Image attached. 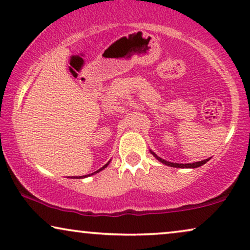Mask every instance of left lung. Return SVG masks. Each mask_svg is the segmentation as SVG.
Instances as JSON below:
<instances>
[{
    "label": "left lung",
    "instance_id": "left-lung-1",
    "mask_svg": "<svg viewBox=\"0 0 250 250\" xmlns=\"http://www.w3.org/2000/svg\"><path fill=\"white\" fill-rule=\"evenodd\" d=\"M151 153L156 157L157 159L159 160V162H162L163 164H165V165L170 166V167H180V168H196V167H199V166L204 165V164H206L208 162V159H205V160H201V162H197V163H193V164H174V163L166 162V160L159 158V157L157 156V155H155V153H153L152 151H151Z\"/></svg>",
    "mask_w": 250,
    "mask_h": 250
}]
</instances>
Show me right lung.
Wrapping results in <instances>:
<instances>
[{"label": "right lung", "instance_id": "add662e5", "mask_svg": "<svg viewBox=\"0 0 250 250\" xmlns=\"http://www.w3.org/2000/svg\"><path fill=\"white\" fill-rule=\"evenodd\" d=\"M107 166H108V164H105V165H104V167H101L100 169L97 170V172H94V173H98V172H100V170H102V169H104V168H105V167H107ZM94 173H92V174H94ZM92 174H91V175H92ZM87 176H88V175H87ZM81 177H86V175H85V176H80V177H77V179H81ZM75 179H76V177H75Z\"/></svg>", "mask_w": 250, "mask_h": 250}]
</instances>
